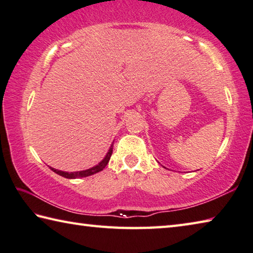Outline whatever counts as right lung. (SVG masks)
Listing matches in <instances>:
<instances>
[{
  "label": "right lung",
  "instance_id": "add662e5",
  "mask_svg": "<svg viewBox=\"0 0 253 253\" xmlns=\"http://www.w3.org/2000/svg\"><path fill=\"white\" fill-rule=\"evenodd\" d=\"M112 151H113V143L111 144V147L109 149L108 153H106V156L103 158V160L101 162L97 163L96 166L90 168V169H86V170H83V171H77V172H65V171H61V170H56L54 168H51V170L53 172H55L56 174H59L61 176H64L66 179H79V178H85V176H90L92 174H95L97 172H100L104 169L108 165L109 161H110V158L112 156Z\"/></svg>",
  "mask_w": 253,
  "mask_h": 253
}]
</instances>
